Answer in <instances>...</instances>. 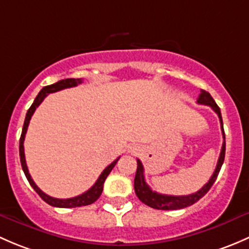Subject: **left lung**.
Returning a JSON list of instances; mask_svg holds the SVG:
<instances>
[{
  "label": "left lung",
  "instance_id": "8db88e82",
  "mask_svg": "<svg viewBox=\"0 0 249 249\" xmlns=\"http://www.w3.org/2000/svg\"><path fill=\"white\" fill-rule=\"evenodd\" d=\"M198 104H202V106H209L213 109V111L218 115L219 122H220V128H222V134H223V145L222 150H220V155L218 158V162H217V166L214 169V173L212 174L211 178L209 182L202 187L201 189H199L198 192L193 194H189V196H166V194H160L157 192H153L152 189L148 187V184L146 183L145 176H143V166L142 163L139 160H137L138 168H137V174H135L134 178V191L137 194L138 198L140 199V201H142L143 204L147 205V206L152 207V209L157 210H178V209H184V207H188L191 205H193L194 202H196L199 199H201L207 192L210 191V188L212 187V184L216 181L217 176H218L220 168H222L223 162H224L225 157V134H224V128H223V120L222 115H220V109L216 104V102L213 101V98L211 97V94L209 92L204 91L202 89L201 93L199 94L198 98Z\"/></svg>",
  "mask_w": 249,
  "mask_h": 249
}]
</instances>
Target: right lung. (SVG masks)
<instances>
[{
  "label": "right lung",
  "instance_id": "right-lung-1",
  "mask_svg": "<svg viewBox=\"0 0 249 249\" xmlns=\"http://www.w3.org/2000/svg\"><path fill=\"white\" fill-rule=\"evenodd\" d=\"M83 83V79H63V80H60L57 81V83L53 84V85H49V86H45L43 87L42 89H40V92L38 93V96L36 97L35 102L32 103V106L30 107V109L27 110V114H26V117H25V122H24V127H22V133H21V137H20V145H19V153H20V162H21V166H22V170H24L25 173V176H26V178L29 180L30 184L32 186V188L35 189L36 192L38 193V196H40V198L43 199L47 204L51 205V206L53 207H62V209H71V207H80V206H86V205H89L92 204V202H94L97 200V199L101 196L102 192H103V184H104V181H106V178H107V175L110 174V171L112 170V168H114L115 165H116L117 160H120V157L117 158V160H115L114 162L111 164H109V165L107 166L106 169L103 170V173L99 175L98 180L96 181V183L93 184V186L91 187V188L89 189V191H86L85 193L80 194V196H74V198H69V199H57V198H53V196H48V194H45L44 192L40 191L39 188H38L37 184L35 183V181L32 180V178H31L30 173H29V169H27V165H26V160H25V151H24V140H25V135H26V132H27V127H29V124H30V120L31 117H32L33 112H35V110L37 109L38 107H39V104L42 103L43 101H44L45 97L48 96L49 93H53V92H57V91H61V89H69V87H74V86H78L79 84Z\"/></svg>",
  "mask_w": 249,
  "mask_h": 249
}]
</instances>
